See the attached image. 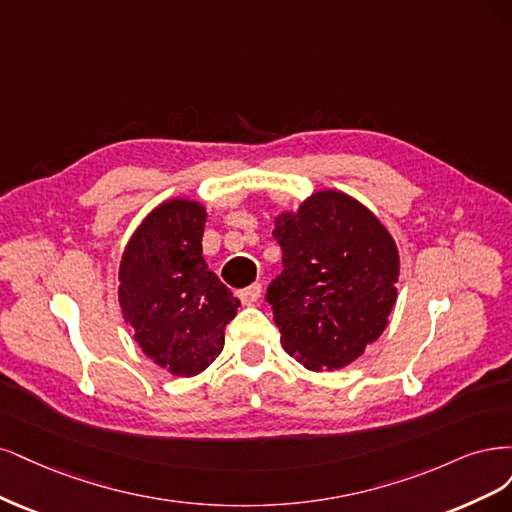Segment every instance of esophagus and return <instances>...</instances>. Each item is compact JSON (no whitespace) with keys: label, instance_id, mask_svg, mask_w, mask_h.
I'll return each instance as SVG.
<instances>
[{"label":"esophagus","instance_id":"esophagus-1","mask_svg":"<svg viewBox=\"0 0 512 512\" xmlns=\"http://www.w3.org/2000/svg\"><path fill=\"white\" fill-rule=\"evenodd\" d=\"M259 295H261V285H259V283H255V285H251V287H246V289L238 291V298L242 300V304H253V302H257Z\"/></svg>","mask_w":512,"mask_h":512}]
</instances>
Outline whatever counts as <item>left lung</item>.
<instances>
[{"label":"left lung","mask_w":512,"mask_h":512,"mask_svg":"<svg viewBox=\"0 0 512 512\" xmlns=\"http://www.w3.org/2000/svg\"><path fill=\"white\" fill-rule=\"evenodd\" d=\"M283 274L268 289L280 342L312 372L346 368L381 338L398 300L400 253L389 229L349 193L321 189L278 210Z\"/></svg>","instance_id":"1"}]
</instances>
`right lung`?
<instances>
[{
	"mask_svg": "<svg viewBox=\"0 0 512 512\" xmlns=\"http://www.w3.org/2000/svg\"><path fill=\"white\" fill-rule=\"evenodd\" d=\"M206 206L170 197L146 214L119 266V306L142 353L174 376L204 372L223 351L240 302L202 257Z\"/></svg>",
	"mask_w": 512,
	"mask_h": 512,
	"instance_id": "obj_1",
	"label": "right lung"
}]
</instances>
